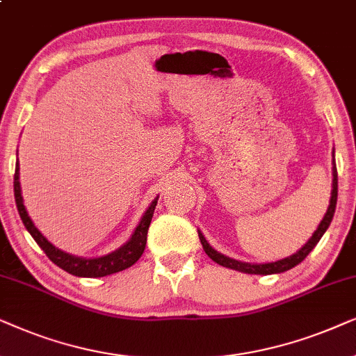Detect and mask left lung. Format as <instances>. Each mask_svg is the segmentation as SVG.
Returning <instances> with one entry per match:
<instances>
[{
    "mask_svg": "<svg viewBox=\"0 0 356 356\" xmlns=\"http://www.w3.org/2000/svg\"><path fill=\"white\" fill-rule=\"evenodd\" d=\"M332 195H330V205L327 208V213L322 218L321 225L317 226V229L314 231V234L311 236V239L307 241V243L302 245V248L295 252L290 257L286 259H282V260H277V262H270V264H248V262H239V260H234V259H229L226 257V255H222L220 252H216L215 249L211 248L210 244H208V241L205 239V236H203L200 231H198V238H200V243L203 245V250H205L208 257H210L213 262L222 265V267H227V268H233V270H239V272H244V273H254V275H272V273H282V272H286V270H290L293 267H296L298 264L302 262L307 257V254L311 252L312 249L316 248V244L319 243L322 236L327 231V227H329L330 221H332L334 218V213H335V205H337V191H339V179H337V168H335V159H334V168H332Z\"/></svg>",
    "mask_w": 356,
    "mask_h": 356,
    "instance_id": "8db88e82",
    "label": "left lung"
}]
</instances>
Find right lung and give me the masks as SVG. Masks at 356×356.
<instances>
[{
  "instance_id": "right-lung-1",
  "label": "right lung",
  "mask_w": 356,
  "mask_h": 356,
  "mask_svg": "<svg viewBox=\"0 0 356 356\" xmlns=\"http://www.w3.org/2000/svg\"><path fill=\"white\" fill-rule=\"evenodd\" d=\"M14 198H16L17 211L24 222V226H26V229L29 231L35 243L40 245V249L47 254V257H49L55 265H58L60 268H63L65 272L76 275V277H88V278L106 277V275L122 272V270L131 267V265L141 257V254H143V250L146 248V236H148L151 218H153L156 203H158V198H154V200L151 202L148 210L145 211L143 218H141L138 226H136L135 233L131 234V238L127 241L122 248H118L117 250H113V252L107 255H102V257L84 259V257H76V255L66 254L58 248H55V245L51 244L39 229H37L34 222H32V220L26 211V207H24L22 195H21L19 163H16V172H14Z\"/></svg>"
}]
</instances>
